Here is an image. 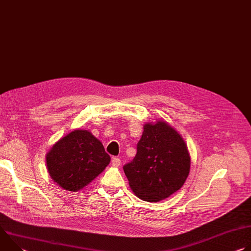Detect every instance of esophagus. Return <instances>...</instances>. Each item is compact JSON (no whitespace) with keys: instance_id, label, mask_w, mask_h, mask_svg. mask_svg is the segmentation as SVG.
I'll use <instances>...</instances> for the list:
<instances>
[{"instance_id":"34e87169","label":"esophagus","mask_w":251,"mask_h":251,"mask_svg":"<svg viewBox=\"0 0 251 251\" xmlns=\"http://www.w3.org/2000/svg\"><path fill=\"white\" fill-rule=\"evenodd\" d=\"M120 163H121V161H120V159L117 158V157H113L112 160H111V164H112L113 167H119Z\"/></svg>"}]
</instances>
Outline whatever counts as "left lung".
Wrapping results in <instances>:
<instances>
[{
	"label": "left lung",
	"instance_id": "8db88e82",
	"mask_svg": "<svg viewBox=\"0 0 251 251\" xmlns=\"http://www.w3.org/2000/svg\"><path fill=\"white\" fill-rule=\"evenodd\" d=\"M136 147V156L123 170L139 199L159 201L183 187L191 159L186 143L174 128L164 121L146 124Z\"/></svg>",
	"mask_w": 251,
	"mask_h": 251
}]
</instances>
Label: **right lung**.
Segmentation results:
<instances>
[{
  "mask_svg": "<svg viewBox=\"0 0 251 251\" xmlns=\"http://www.w3.org/2000/svg\"><path fill=\"white\" fill-rule=\"evenodd\" d=\"M110 163L102 143L86 130H75L61 138L47 155L52 180L64 190L76 192Z\"/></svg>",
  "mask_w": 251,
  "mask_h": 251,
  "instance_id": "1",
  "label": "right lung"
}]
</instances>
